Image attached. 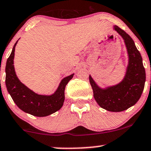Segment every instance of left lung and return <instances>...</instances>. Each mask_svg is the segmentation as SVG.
I'll return each mask as SVG.
<instances>
[{"label":"left lung","mask_w":151,"mask_h":151,"mask_svg":"<svg viewBox=\"0 0 151 151\" xmlns=\"http://www.w3.org/2000/svg\"><path fill=\"white\" fill-rule=\"evenodd\" d=\"M114 29L121 35L127 47L129 63L122 81L114 86L102 89L96 85L91 76L89 81L93 97L101 108L109 111H122L137 103L145 86V70L142 59L132 39L124 30L114 26Z\"/></svg>","instance_id":"obj_1"}]
</instances>
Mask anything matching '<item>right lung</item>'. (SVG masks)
<instances>
[{
    "label": "right lung",
    "mask_w": 151,
    "mask_h": 151,
    "mask_svg": "<svg viewBox=\"0 0 151 151\" xmlns=\"http://www.w3.org/2000/svg\"><path fill=\"white\" fill-rule=\"evenodd\" d=\"M17 42L6 62V85L8 91L18 107L25 112L36 116H46L53 114L63 106L65 86L74 74L63 78L52 95L44 96L35 93L24 85L16 75L14 58Z\"/></svg>",
    "instance_id": "add662e5"
}]
</instances>
